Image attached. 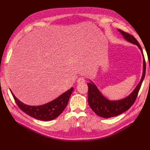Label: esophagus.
<instances>
[{
	"mask_svg": "<svg viewBox=\"0 0 150 150\" xmlns=\"http://www.w3.org/2000/svg\"><path fill=\"white\" fill-rule=\"evenodd\" d=\"M77 83H85V79L84 78H79L77 80Z\"/></svg>",
	"mask_w": 150,
	"mask_h": 150,
	"instance_id": "34e87169",
	"label": "esophagus"
}]
</instances>
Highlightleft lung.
<instances>
[{
	"instance_id": "1",
	"label": "left lung",
	"mask_w": 150,
	"mask_h": 150,
	"mask_svg": "<svg viewBox=\"0 0 150 150\" xmlns=\"http://www.w3.org/2000/svg\"><path fill=\"white\" fill-rule=\"evenodd\" d=\"M117 30L123 36L125 39H126L127 41L137 45L140 49L143 57V74L139 83L132 93L123 99L114 101L109 100L106 97H104L102 93L99 91L97 86L91 81H90V83L88 84L89 105L97 115L104 117V118H110V117L116 116L129 110L137 99L141 86H142L144 78L145 72H146V64H145L143 51L137 40L132 35L126 33L122 30L117 29Z\"/></svg>"
}]
</instances>
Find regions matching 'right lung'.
Wrapping results in <instances>:
<instances>
[{
    "label": "right lung",
    "instance_id": "add662e5",
    "mask_svg": "<svg viewBox=\"0 0 150 150\" xmlns=\"http://www.w3.org/2000/svg\"><path fill=\"white\" fill-rule=\"evenodd\" d=\"M73 90L74 88H71L52 101L43 105L35 106L27 105L21 102L15 96L10 89L16 104L22 111L35 119L42 121H51L59 116L67 105Z\"/></svg>",
    "mask_w": 150,
    "mask_h": 150
}]
</instances>
